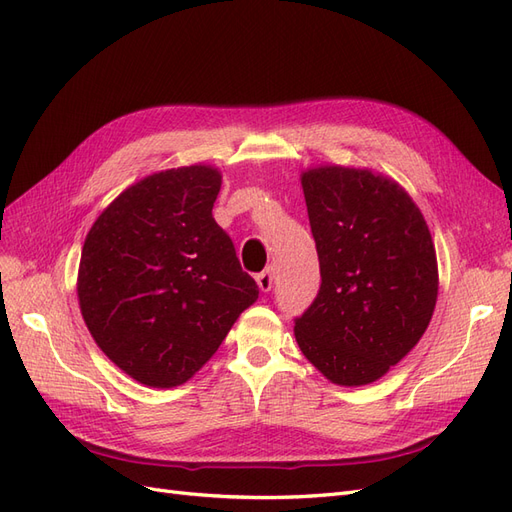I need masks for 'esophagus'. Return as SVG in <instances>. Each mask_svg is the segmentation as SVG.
Wrapping results in <instances>:
<instances>
[{
	"instance_id": "obj_1",
	"label": "esophagus",
	"mask_w": 512,
	"mask_h": 512,
	"mask_svg": "<svg viewBox=\"0 0 512 512\" xmlns=\"http://www.w3.org/2000/svg\"><path fill=\"white\" fill-rule=\"evenodd\" d=\"M256 282H258V288L262 292H269L273 288V284H275V271L273 269H265L262 273H258L256 275Z\"/></svg>"
}]
</instances>
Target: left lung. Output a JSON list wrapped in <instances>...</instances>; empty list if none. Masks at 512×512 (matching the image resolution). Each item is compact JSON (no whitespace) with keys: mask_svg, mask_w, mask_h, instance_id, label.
Segmentation results:
<instances>
[{"mask_svg":"<svg viewBox=\"0 0 512 512\" xmlns=\"http://www.w3.org/2000/svg\"><path fill=\"white\" fill-rule=\"evenodd\" d=\"M301 185L322 284L294 337L331 382H376L418 344L436 307L427 222L399 183L367 168H309Z\"/></svg>","mask_w":512,"mask_h":512,"instance_id":"1","label":"left lung"}]
</instances>
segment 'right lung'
<instances>
[{
  "mask_svg": "<svg viewBox=\"0 0 512 512\" xmlns=\"http://www.w3.org/2000/svg\"><path fill=\"white\" fill-rule=\"evenodd\" d=\"M220 188L213 166L162 170L123 190L87 232L83 320L108 359L153 389L188 382L258 299L213 220Z\"/></svg>",
  "mask_w": 512,
  "mask_h": 512,
  "instance_id": "obj_1",
  "label": "right lung"
}]
</instances>
